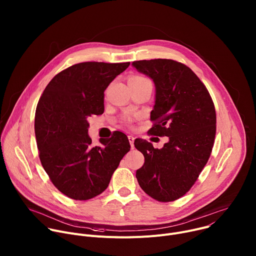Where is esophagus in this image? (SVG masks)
Returning <instances> with one entry per match:
<instances>
[{
	"label": "esophagus",
	"instance_id": "34e87169",
	"mask_svg": "<svg viewBox=\"0 0 256 256\" xmlns=\"http://www.w3.org/2000/svg\"><path fill=\"white\" fill-rule=\"evenodd\" d=\"M128 138V140H130V147H132V149H134V136H132V134H130Z\"/></svg>",
	"mask_w": 256,
	"mask_h": 256
}]
</instances>
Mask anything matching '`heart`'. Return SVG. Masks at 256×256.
Listing matches in <instances>:
<instances>
[{"mask_svg":"<svg viewBox=\"0 0 256 256\" xmlns=\"http://www.w3.org/2000/svg\"><path fill=\"white\" fill-rule=\"evenodd\" d=\"M132 78H138V79H144V77H140V76H134V77H132ZM132 118H130V116H128V118H126V120H124V122H126V124H130V122H132Z\"/></svg>","mask_w":256,"mask_h":256,"instance_id":"obj_1","label":"heart"}]
</instances>
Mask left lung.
<instances>
[{
	"label": "left lung",
	"mask_w": 256,
	"mask_h": 256,
	"mask_svg": "<svg viewBox=\"0 0 256 256\" xmlns=\"http://www.w3.org/2000/svg\"><path fill=\"white\" fill-rule=\"evenodd\" d=\"M132 66L153 79L156 101L151 112V134L168 136L162 149L136 138L134 147L144 157L136 177L140 188L161 202L184 196L206 166L216 136L212 99L200 78L174 60H134Z\"/></svg>",
	"instance_id": "8db88e82"
}]
</instances>
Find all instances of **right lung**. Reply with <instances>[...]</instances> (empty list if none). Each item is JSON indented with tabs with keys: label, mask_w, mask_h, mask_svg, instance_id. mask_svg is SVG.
Instances as JSON below:
<instances>
[{
	"label": "right lung",
	"mask_w": 256,
	"mask_h": 256,
	"mask_svg": "<svg viewBox=\"0 0 256 256\" xmlns=\"http://www.w3.org/2000/svg\"><path fill=\"white\" fill-rule=\"evenodd\" d=\"M128 62H85L56 74L36 106L34 130L42 165L64 196L87 200L102 194L130 151L128 136L114 132L93 146L88 118L104 112V91Z\"/></svg>",
	"instance_id": "obj_1"
}]
</instances>
